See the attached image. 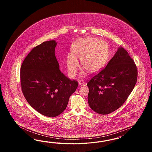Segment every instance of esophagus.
Returning <instances> with one entry per match:
<instances>
[{"mask_svg":"<svg viewBox=\"0 0 152 152\" xmlns=\"http://www.w3.org/2000/svg\"><path fill=\"white\" fill-rule=\"evenodd\" d=\"M85 84H86V83L84 82V81H79V83H78V85H79L80 86H83V85H85Z\"/></svg>","mask_w":152,"mask_h":152,"instance_id":"obj_1","label":"esophagus"}]
</instances>
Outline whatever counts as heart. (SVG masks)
I'll return each mask as SVG.
<instances>
[{"instance_id":"heart-1","label":"heart","mask_w":152,"mask_h":152,"mask_svg":"<svg viewBox=\"0 0 152 152\" xmlns=\"http://www.w3.org/2000/svg\"><path fill=\"white\" fill-rule=\"evenodd\" d=\"M71 50L72 54L68 56L66 64L71 76L76 75L80 65L77 58L81 59L82 65L90 72L101 69L107 58L108 50L105 43L96 38H88L75 43Z\"/></svg>"}]
</instances>
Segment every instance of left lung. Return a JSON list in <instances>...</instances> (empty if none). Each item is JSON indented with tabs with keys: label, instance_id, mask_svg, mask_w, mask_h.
I'll return each instance as SVG.
<instances>
[{
	"label": "left lung",
	"instance_id": "obj_1",
	"mask_svg": "<svg viewBox=\"0 0 152 152\" xmlns=\"http://www.w3.org/2000/svg\"><path fill=\"white\" fill-rule=\"evenodd\" d=\"M137 77L134 60L124 48L119 47L105 68L87 83L89 106L102 115L117 110L133 91Z\"/></svg>",
	"mask_w": 152,
	"mask_h": 152
}]
</instances>
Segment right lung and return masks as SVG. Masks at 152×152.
Returning <instances> with one entry per match:
<instances>
[{
	"mask_svg": "<svg viewBox=\"0 0 152 152\" xmlns=\"http://www.w3.org/2000/svg\"><path fill=\"white\" fill-rule=\"evenodd\" d=\"M55 41L44 42L33 48L20 67L23 95L42 115L56 117L66 109L69 96L78 86L59 69L56 57Z\"/></svg>",
	"mask_w": 152,
	"mask_h": 152,
	"instance_id": "add662e5",
	"label": "right lung"
}]
</instances>
